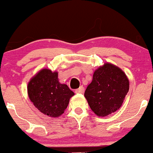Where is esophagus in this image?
<instances>
[{
    "label": "esophagus",
    "instance_id": "1",
    "mask_svg": "<svg viewBox=\"0 0 153 153\" xmlns=\"http://www.w3.org/2000/svg\"><path fill=\"white\" fill-rule=\"evenodd\" d=\"M83 90H84L83 87L80 86V88H78V89L75 90V93H76V94H82V93L83 92Z\"/></svg>",
    "mask_w": 153,
    "mask_h": 153
}]
</instances>
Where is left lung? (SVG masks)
<instances>
[{"label":"left lung","instance_id":"left-lung-1","mask_svg":"<svg viewBox=\"0 0 153 153\" xmlns=\"http://www.w3.org/2000/svg\"><path fill=\"white\" fill-rule=\"evenodd\" d=\"M129 86V80L120 68L105 63L94 72L84 96L96 115L106 117L120 108Z\"/></svg>","mask_w":153,"mask_h":153}]
</instances>
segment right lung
Returning <instances> with one entry per match:
<instances>
[{
	"mask_svg": "<svg viewBox=\"0 0 153 153\" xmlns=\"http://www.w3.org/2000/svg\"><path fill=\"white\" fill-rule=\"evenodd\" d=\"M31 102L42 113L58 117L64 113L74 93L58 80V73L42 69L31 78L27 87Z\"/></svg>",
	"mask_w": 153,
	"mask_h": 153,
	"instance_id": "1",
	"label": "right lung"
}]
</instances>
